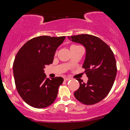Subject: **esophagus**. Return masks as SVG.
<instances>
[{"label": "esophagus", "mask_w": 130, "mask_h": 130, "mask_svg": "<svg viewBox=\"0 0 130 130\" xmlns=\"http://www.w3.org/2000/svg\"><path fill=\"white\" fill-rule=\"evenodd\" d=\"M70 80V77H64V80Z\"/></svg>", "instance_id": "esophagus-1"}]
</instances>
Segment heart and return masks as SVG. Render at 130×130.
I'll use <instances>...</instances> for the list:
<instances>
[{"mask_svg":"<svg viewBox=\"0 0 130 130\" xmlns=\"http://www.w3.org/2000/svg\"><path fill=\"white\" fill-rule=\"evenodd\" d=\"M74 46H75V45H72L71 46V47H74Z\"/></svg>","mask_w":130,"mask_h":130,"instance_id":"obj_1","label":"heart"}]
</instances>
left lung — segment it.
<instances>
[{
  "label": "left lung",
  "instance_id": "1",
  "mask_svg": "<svg viewBox=\"0 0 130 130\" xmlns=\"http://www.w3.org/2000/svg\"><path fill=\"white\" fill-rule=\"evenodd\" d=\"M68 38L83 44L86 50L83 68L89 79L84 83L76 79L80 86L74 96L86 105L97 103L108 95L114 84L117 71L114 53L106 43L93 35L81 34Z\"/></svg>",
  "mask_w": 130,
  "mask_h": 130
}]
</instances>
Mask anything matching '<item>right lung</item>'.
<instances>
[{"label": "right lung", "instance_id": "1", "mask_svg": "<svg viewBox=\"0 0 130 130\" xmlns=\"http://www.w3.org/2000/svg\"><path fill=\"white\" fill-rule=\"evenodd\" d=\"M65 38L37 37L27 41L18 52L13 62L16 87L21 97L30 106L46 108L56 100L63 79L46 78L43 69L53 63L56 51Z\"/></svg>", "mask_w": 130, "mask_h": 130}]
</instances>
